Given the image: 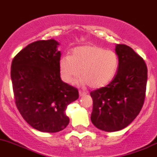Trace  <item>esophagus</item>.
Instances as JSON below:
<instances>
[{
	"label": "esophagus",
	"instance_id": "34e87169",
	"mask_svg": "<svg viewBox=\"0 0 157 157\" xmlns=\"http://www.w3.org/2000/svg\"><path fill=\"white\" fill-rule=\"evenodd\" d=\"M86 92H82V91H79V96L80 97H82V96H85V95H86Z\"/></svg>",
	"mask_w": 157,
	"mask_h": 157
}]
</instances>
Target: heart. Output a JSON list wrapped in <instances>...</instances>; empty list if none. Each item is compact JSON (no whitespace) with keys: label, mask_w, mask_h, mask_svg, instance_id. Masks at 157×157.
Segmentation results:
<instances>
[{"label":"heart","mask_w":157,"mask_h":157,"mask_svg":"<svg viewBox=\"0 0 157 157\" xmlns=\"http://www.w3.org/2000/svg\"><path fill=\"white\" fill-rule=\"evenodd\" d=\"M119 68V57L112 50L94 44L76 47L70 56L62 57L59 61L62 79L65 83L76 82L80 86L89 85L99 89L108 85L116 75Z\"/></svg>","instance_id":"obj_1"}]
</instances>
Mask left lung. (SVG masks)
<instances>
[{
    "instance_id": "left-lung-1",
    "label": "left lung",
    "mask_w": 157,
    "mask_h": 157,
    "mask_svg": "<svg viewBox=\"0 0 157 157\" xmlns=\"http://www.w3.org/2000/svg\"><path fill=\"white\" fill-rule=\"evenodd\" d=\"M115 51L119 57L117 74L108 86L90 92L91 121L105 132L119 131L130 124L143 107L147 89L144 60L126 44H116Z\"/></svg>"
}]
</instances>
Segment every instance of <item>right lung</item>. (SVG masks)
Instances as JSON below:
<instances>
[{
    "mask_svg": "<svg viewBox=\"0 0 157 157\" xmlns=\"http://www.w3.org/2000/svg\"><path fill=\"white\" fill-rule=\"evenodd\" d=\"M59 42L54 39L31 43L11 63L10 77L15 103L22 117L34 129L57 132L69 123L67 106L78 98V91L62 81Z\"/></svg>",
    "mask_w": 157,
    "mask_h": 157,
    "instance_id": "add662e5",
    "label": "right lung"
}]
</instances>
